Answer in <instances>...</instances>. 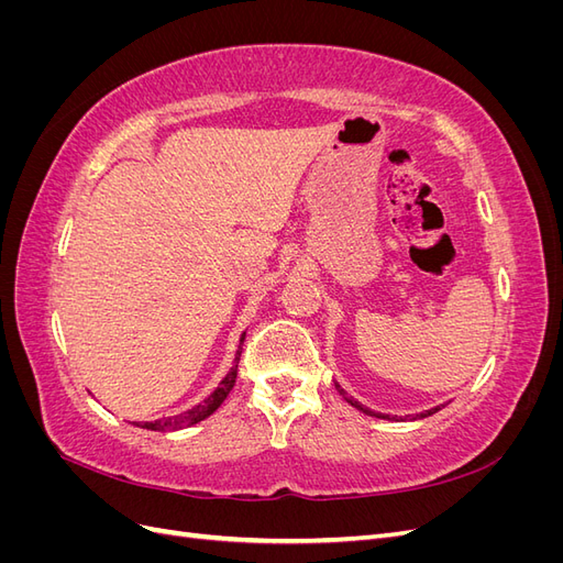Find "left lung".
I'll use <instances>...</instances> for the list:
<instances>
[{
    "label": "left lung",
    "mask_w": 563,
    "mask_h": 563,
    "mask_svg": "<svg viewBox=\"0 0 563 563\" xmlns=\"http://www.w3.org/2000/svg\"><path fill=\"white\" fill-rule=\"evenodd\" d=\"M335 389H338V395L340 397H343L350 406H354L356 408V411H362V413H366V416H373V418H383V420H395V416H387V413H376V411H371V408H366L364 404H360V401H356L354 397H350L347 395V391L343 389V387H340L338 383H335ZM441 406H444V404H441ZM441 406H434V408H430V411H422V413H416L413 416V420H420V418H428V416H434L437 411H441Z\"/></svg>",
    "instance_id": "obj_1"
}]
</instances>
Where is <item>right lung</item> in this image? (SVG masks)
Segmentation results:
<instances>
[{
    "label": "right lung",
    "mask_w": 563,
    "mask_h": 563,
    "mask_svg": "<svg viewBox=\"0 0 563 563\" xmlns=\"http://www.w3.org/2000/svg\"><path fill=\"white\" fill-rule=\"evenodd\" d=\"M244 338L246 333H242L240 338V347H236V354H234V366L228 371V376L220 380V385L211 391V395L203 399L201 404L187 408L185 413H178V416H168V418H159V420H152V422H133L135 428H143V430H152V432H176V430H183V428H190V424H197L201 422L203 418H209L216 408L223 404L230 395V389L234 387V380H236V364H240V356H242V345H244Z\"/></svg>",
    "instance_id": "right-lung-1"
}]
</instances>
